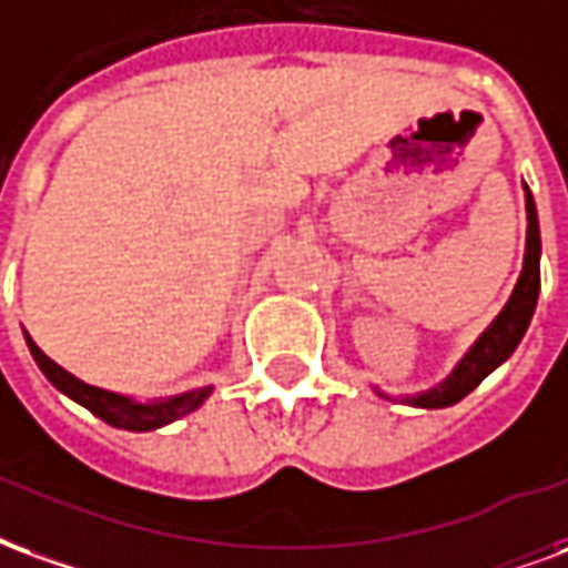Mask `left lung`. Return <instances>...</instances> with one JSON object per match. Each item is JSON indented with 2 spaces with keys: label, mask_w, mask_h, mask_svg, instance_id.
<instances>
[{
  "label": "left lung",
  "mask_w": 568,
  "mask_h": 568,
  "mask_svg": "<svg viewBox=\"0 0 568 568\" xmlns=\"http://www.w3.org/2000/svg\"><path fill=\"white\" fill-rule=\"evenodd\" d=\"M527 256H524V272H520V281H517L511 300L503 308V314L496 317L494 326L478 338V345L471 347L469 357L463 359L457 366V372L450 375L442 387L424 393V396H415L408 403L424 405V408H445V405L459 403L466 393H471L478 384H481L490 372L503 363L511 351L517 347V342L524 338L529 326V317L536 312V300H539V254H541V239H539V214H536V202L529 196L527 190Z\"/></svg>",
  "instance_id": "left-lung-1"
}]
</instances>
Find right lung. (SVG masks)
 I'll use <instances>...</instances> for the list:
<instances>
[{
    "label": "right lung",
    "mask_w": 568,
    "mask_h": 568,
    "mask_svg": "<svg viewBox=\"0 0 568 568\" xmlns=\"http://www.w3.org/2000/svg\"><path fill=\"white\" fill-rule=\"evenodd\" d=\"M27 345L32 351V357L39 363V369L48 375L57 390H63L69 399H74L78 405H84L87 412H93L99 420H105V424L118 426V429H132V433H148V429H156V426H165L178 420V417L190 415V412H196L199 405L209 399L211 387H202V390L184 393V396H175V399H169V403H132L126 396H118V393L109 390H99V387H90L84 381H78L74 375L63 369V366H57L48 354H41V347L32 342L27 335Z\"/></svg>",
    "instance_id": "right-lung-1"
}]
</instances>
